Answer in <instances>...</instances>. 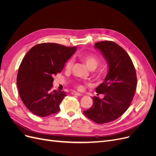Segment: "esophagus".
Listing matches in <instances>:
<instances>
[{
	"instance_id": "obj_1",
	"label": "esophagus",
	"mask_w": 156,
	"mask_h": 156,
	"mask_svg": "<svg viewBox=\"0 0 156 156\" xmlns=\"http://www.w3.org/2000/svg\"><path fill=\"white\" fill-rule=\"evenodd\" d=\"M72 95H75V96H83V95H82V94H81V93H79V92H75V91L72 92Z\"/></svg>"
}]
</instances>
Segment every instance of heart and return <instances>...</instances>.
Instances as JSON below:
<instances>
[{
  "mask_svg": "<svg viewBox=\"0 0 156 156\" xmlns=\"http://www.w3.org/2000/svg\"><path fill=\"white\" fill-rule=\"evenodd\" d=\"M81 58L84 61V62H85L87 67L90 69H96L98 66L99 63H100V60H99L98 58L95 55H83L81 56ZM72 64H73L72 60H68L66 63V68L67 69H69L71 68H72ZM77 88L79 90H81L84 88V86L82 84L79 83L77 84Z\"/></svg>",
  "mask_w": 156,
  "mask_h": 156,
  "instance_id": "obj_1",
  "label": "heart"
}]
</instances>
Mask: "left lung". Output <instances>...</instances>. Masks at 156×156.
I'll return each instance as SVG.
<instances>
[{
  "label": "left lung",
  "mask_w": 156,
  "mask_h": 156,
  "mask_svg": "<svg viewBox=\"0 0 156 156\" xmlns=\"http://www.w3.org/2000/svg\"><path fill=\"white\" fill-rule=\"evenodd\" d=\"M94 48L100 51L108 65V72L96 92L102 99L93 97V105L83 111L88 119L105 124L119 119L129 108L135 95L136 75L132 60L126 51L111 41H99Z\"/></svg>",
  "instance_id": "obj_1"
}]
</instances>
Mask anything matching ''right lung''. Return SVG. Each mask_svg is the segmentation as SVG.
I'll return each mask as SVG.
<instances>
[{"label": "right lung", "instance_id": "1", "mask_svg": "<svg viewBox=\"0 0 156 156\" xmlns=\"http://www.w3.org/2000/svg\"><path fill=\"white\" fill-rule=\"evenodd\" d=\"M77 50L55 43L34 45L27 52L18 69L17 86L23 103L40 117L55 114L66 94L52 90L53 77L60 73L65 63Z\"/></svg>", "mask_w": 156, "mask_h": 156}]
</instances>
